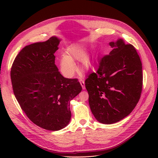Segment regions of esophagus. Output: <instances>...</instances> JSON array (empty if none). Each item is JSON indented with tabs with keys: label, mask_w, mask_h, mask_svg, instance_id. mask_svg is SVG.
Returning a JSON list of instances; mask_svg holds the SVG:
<instances>
[{
	"label": "esophagus",
	"mask_w": 158,
	"mask_h": 158,
	"mask_svg": "<svg viewBox=\"0 0 158 158\" xmlns=\"http://www.w3.org/2000/svg\"><path fill=\"white\" fill-rule=\"evenodd\" d=\"M79 82H80V84H81V86H82V89L83 90H84V89H85V84H84V81L82 80V79H79Z\"/></svg>",
	"instance_id": "esophagus-1"
}]
</instances>
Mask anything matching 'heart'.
<instances>
[{
  "instance_id": "heart-1",
  "label": "heart",
  "mask_w": 158,
  "mask_h": 158,
  "mask_svg": "<svg viewBox=\"0 0 158 158\" xmlns=\"http://www.w3.org/2000/svg\"><path fill=\"white\" fill-rule=\"evenodd\" d=\"M87 51L81 44L71 45L66 51V55H62L59 59V66L62 74L66 77H73L76 71L74 61H81V67L84 71L87 72L94 64V60L89 56H86Z\"/></svg>"
}]
</instances>
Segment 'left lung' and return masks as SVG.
<instances>
[{
  "instance_id": "obj_1",
  "label": "left lung",
  "mask_w": 158,
  "mask_h": 158,
  "mask_svg": "<svg viewBox=\"0 0 158 158\" xmlns=\"http://www.w3.org/2000/svg\"><path fill=\"white\" fill-rule=\"evenodd\" d=\"M109 45L113 49L85 81L92 113L106 124L117 123L131 113L143 87L142 64L136 49L122 39Z\"/></svg>"
}]
</instances>
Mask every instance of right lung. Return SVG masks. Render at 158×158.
<instances>
[{
  "label": "right lung",
  "instance_id": "right-lung-1",
  "mask_svg": "<svg viewBox=\"0 0 158 158\" xmlns=\"http://www.w3.org/2000/svg\"><path fill=\"white\" fill-rule=\"evenodd\" d=\"M60 40L53 36L26 46L10 71L14 94L21 109L32 123L49 131L68 125L70 101L82 91L77 79L64 77L55 64Z\"/></svg>",
  "mask_w": 158,
  "mask_h": 158
}]
</instances>
